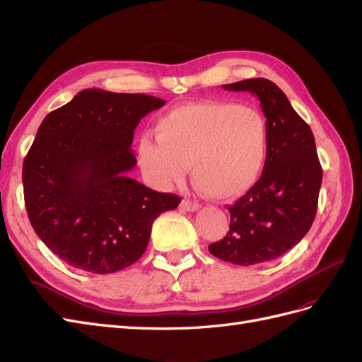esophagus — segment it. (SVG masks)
I'll use <instances>...</instances> for the list:
<instances>
[{
    "mask_svg": "<svg viewBox=\"0 0 362 362\" xmlns=\"http://www.w3.org/2000/svg\"><path fill=\"white\" fill-rule=\"evenodd\" d=\"M180 206H181V210H184V211H196V210H199V204L198 202H193L190 199H182Z\"/></svg>",
    "mask_w": 362,
    "mask_h": 362,
    "instance_id": "34e87169",
    "label": "esophagus"
}]
</instances>
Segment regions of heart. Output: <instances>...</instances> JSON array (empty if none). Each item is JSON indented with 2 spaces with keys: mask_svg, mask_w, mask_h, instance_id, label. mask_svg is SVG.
Returning a JSON list of instances; mask_svg holds the SVG:
<instances>
[{
  "mask_svg": "<svg viewBox=\"0 0 362 362\" xmlns=\"http://www.w3.org/2000/svg\"><path fill=\"white\" fill-rule=\"evenodd\" d=\"M139 141L141 169L160 187L184 180L192 164L194 184L213 199L246 194L259 181L270 151L267 117L255 107L198 101L173 107Z\"/></svg>",
  "mask_w": 362,
  "mask_h": 362,
  "instance_id": "b5f03b06",
  "label": "heart"
}]
</instances>
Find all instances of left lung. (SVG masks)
Returning a JSON list of instances; mask_svg holds the SVG:
<instances>
[{
  "label": "left lung",
  "mask_w": 362,
  "mask_h": 362,
  "mask_svg": "<svg viewBox=\"0 0 362 362\" xmlns=\"http://www.w3.org/2000/svg\"><path fill=\"white\" fill-rule=\"evenodd\" d=\"M222 87L255 95L270 127L264 172L254 187L228 206L231 223L226 237L208 246L226 262L252 266L279 258L310 231L323 172L310 125L275 83L250 78Z\"/></svg>",
  "instance_id": "1"
}]
</instances>
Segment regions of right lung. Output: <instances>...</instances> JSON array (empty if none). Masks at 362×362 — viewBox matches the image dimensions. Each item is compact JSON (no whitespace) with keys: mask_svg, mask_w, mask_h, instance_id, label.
Wrapping results in <instances>:
<instances>
[{"mask_svg":"<svg viewBox=\"0 0 362 362\" xmlns=\"http://www.w3.org/2000/svg\"><path fill=\"white\" fill-rule=\"evenodd\" d=\"M164 103L84 89L43 119L24 160V199L33 229L66 264L98 275L134 264L156 218L181 202L127 177L136 127Z\"/></svg>","mask_w":362,"mask_h":362,"instance_id":"1","label":"right lung"}]
</instances>
